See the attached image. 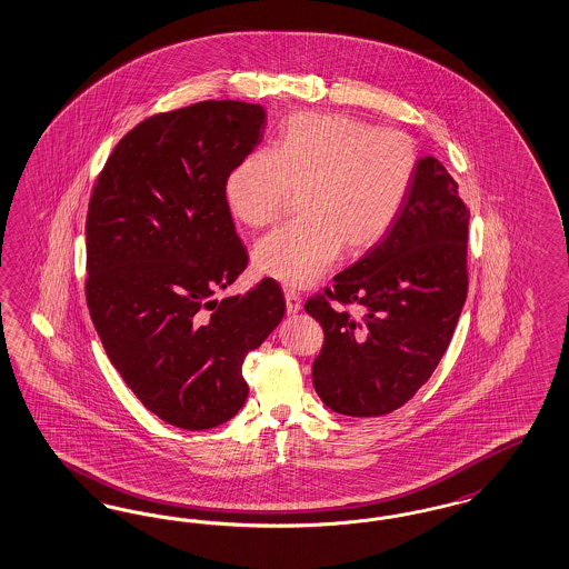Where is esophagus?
Listing matches in <instances>:
<instances>
[{
    "label": "esophagus",
    "mask_w": 569,
    "mask_h": 569,
    "mask_svg": "<svg viewBox=\"0 0 569 569\" xmlns=\"http://www.w3.org/2000/svg\"><path fill=\"white\" fill-rule=\"evenodd\" d=\"M283 295H286V309H288V313H298L302 309V298H300V295L292 290V288H286Z\"/></svg>",
    "instance_id": "1"
}]
</instances>
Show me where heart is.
Masks as SVG:
<instances>
[{
  "label": "heart",
  "instance_id": "b5f03b06",
  "mask_svg": "<svg viewBox=\"0 0 569 569\" xmlns=\"http://www.w3.org/2000/svg\"><path fill=\"white\" fill-rule=\"evenodd\" d=\"M419 169V148L396 129H372L347 114L302 112L286 122L271 150H256L227 178L224 197L237 220L271 227L292 194L298 213L253 250L258 273L309 286L341 250L362 253L393 227Z\"/></svg>",
  "mask_w": 569,
  "mask_h": 569
}]
</instances>
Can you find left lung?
Returning a JSON list of instances; mask_svg holds the SVG:
<instances>
[{
	"label": "left lung",
	"mask_w": 569,
	"mask_h": 569,
	"mask_svg": "<svg viewBox=\"0 0 569 569\" xmlns=\"http://www.w3.org/2000/svg\"><path fill=\"white\" fill-rule=\"evenodd\" d=\"M468 220L442 162L419 160L386 237L305 302L323 328L313 387L328 409L381 417L432 377L468 296Z\"/></svg>",
	"instance_id": "8db88e82"
}]
</instances>
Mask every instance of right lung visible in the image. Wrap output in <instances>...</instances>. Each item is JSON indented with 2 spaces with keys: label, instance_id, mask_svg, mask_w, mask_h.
<instances>
[{
  "label": "right lung",
  "instance_id": "right-lung-1",
  "mask_svg": "<svg viewBox=\"0 0 569 569\" xmlns=\"http://www.w3.org/2000/svg\"><path fill=\"white\" fill-rule=\"evenodd\" d=\"M262 122L246 101L150 116L92 186L84 295L94 330L137 400L182 430L216 428L246 405V356L286 313L271 277L213 300L248 267L224 186Z\"/></svg>",
  "mask_w": 569,
  "mask_h": 569
}]
</instances>
